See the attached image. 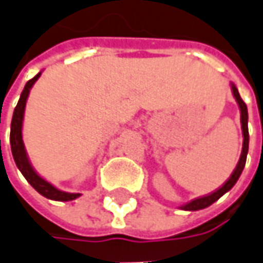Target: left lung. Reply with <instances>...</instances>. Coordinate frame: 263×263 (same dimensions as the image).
I'll use <instances>...</instances> for the list:
<instances>
[{
  "mask_svg": "<svg viewBox=\"0 0 263 263\" xmlns=\"http://www.w3.org/2000/svg\"><path fill=\"white\" fill-rule=\"evenodd\" d=\"M233 88V95L236 97L237 103H239L240 107V114H241V129H243V148H241V156H240L239 163L234 168V172L231 173L230 177L226 180V183L218 187L217 191H214L213 194L206 195V196H202V198H196L194 201H191L189 204H186L185 206H182V210H186V211H196V210H202V208H206L211 204H214L218 198H221L222 195L226 194L227 191H230L231 187L234 186V183L237 182V179L241 175L243 168H245V164H246V157H248V149H249V131H248V107H246V103L241 100L239 91L236 86L233 84L231 86Z\"/></svg>",
  "mask_w": 263,
  "mask_h": 263,
  "instance_id": "1",
  "label": "left lung"
}]
</instances>
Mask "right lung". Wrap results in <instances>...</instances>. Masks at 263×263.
I'll use <instances>...</instances> for the list:
<instances>
[{
  "instance_id": "add662e5",
  "label": "right lung",
  "mask_w": 263,
  "mask_h": 263,
  "mask_svg": "<svg viewBox=\"0 0 263 263\" xmlns=\"http://www.w3.org/2000/svg\"><path fill=\"white\" fill-rule=\"evenodd\" d=\"M41 77V72L33 77L32 80L27 81V84L24 86V90L22 91L20 100L15 106L13 114V121H11V131H10V144H11V153H13L14 161L17 164V167L20 168V172L23 173V176L26 177V180L39 192L43 195L45 198H49L53 201H72L80 196V194H67L58 191L57 187L48 183L46 180H43L30 166L27 156H26V149L23 145V138H22V125H23V116H24V107H26V100L29 97L30 88L36 83V80Z\"/></svg>"
}]
</instances>
